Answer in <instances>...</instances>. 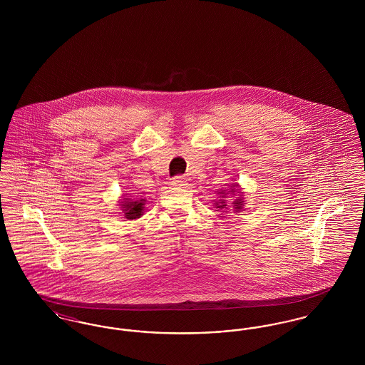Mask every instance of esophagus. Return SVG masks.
Masks as SVG:
<instances>
[{"label": "esophagus", "instance_id": "esophagus-1", "mask_svg": "<svg viewBox=\"0 0 365 365\" xmlns=\"http://www.w3.org/2000/svg\"><path fill=\"white\" fill-rule=\"evenodd\" d=\"M173 185L175 187H186L189 183H187V179L183 178V176H176L173 180Z\"/></svg>", "mask_w": 365, "mask_h": 365}]
</instances>
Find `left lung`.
<instances>
[{
    "label": "left lung",
    "mask_w": 365,
    "mask_h": 365,
    "mask_svg": "<svg viewBox=\"0 0 365 365\" xmlns=\"http://www.w3.org/2000/svg\"><path fill=\"white\" fill-rule=\"evenodd\" d=\"M219 195V200L215 202V207L222 210H234V212H241L245 207L243 201V191L238 183L230 185L228 189H222L216 192Z\"/></svg>",
    "instance_id": "left-lung-1"
}]
</instances>
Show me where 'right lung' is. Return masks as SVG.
<instances>
[{
    "mask_svg": "<svg viewBox=\"0 0 365 365\" xmlns=\"http://www.w3.org/2000/svg\"><path fill=\"white\" fill-rule=\"evenodd\" d=\"M145 198H128V195H122L119 200V208L123 217L127 220H137L145 212Z\"/></svg>",
    "mask_w": 365,
    "mask_h": 365,
    "instance_id": "add662e5",
    "label": "right lung"
}]
</instances>
